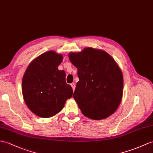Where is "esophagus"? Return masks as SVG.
<instances>
[{"label":"esophagus","mask_w":153,"mask_h":153,"mask_svg":"<svg viewBox=\"0 0 153 153\" xmlns=\"http://www.w3.org/2000/svg\"><path fill=\"white\" fill-rule=\"evenodd\" d=\"M71 86H72V87L73 91L75 90V88H76V85H75V84H74V83H72V84H71Z\"/></svg>","instance_id":"1"}]
</instances>
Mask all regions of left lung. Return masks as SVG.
<instances>
[{
	"label": "left lung",
	"mask_w": 153,
	"mask_h": 153,
	"mask_svg": "<svg viewBox=\"0 0 153 153\" xmlns=\"http://www.w3.org/2000/svg\"><path fill=\"white\" fill-rule=\"evenodd\" d=\"M70 62L77 69L73 98L81 112L93 120L112 115L120 104L123 76L118 65L105 51L92 48L70 53Z\"/></svg>",
	"instance_id": "left-lung-1"
}]
</instances>
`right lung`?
Instances as JSON below:
<instances>
[{
  "label": "right lung",
  "instance_id": "right-lung-1",
  "mask_svg": "<svg viewBox=\"0 0 153 153\" xmlns=\"http://www.w3.org/2000/svg\"><path fill=\"white\" fill-rule=\"evenodd\" d=\"M63 56L53 51L42 53L32 61L22 81L24 101L38 117L49 118L59 113L73 90L66 83V74L59 70Z\"/></svg>",
  "mask_w": 153,
  "mask_h": 153
}]
</instances>
